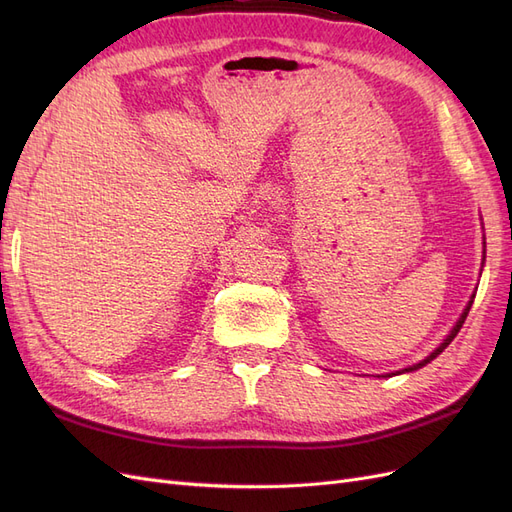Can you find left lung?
Instances as JSON below:
<instances>
[{
    "instance_id": "obj_1",
    "label": "left lung",
    "mask_w": 512,
    "mask_h": 512,
    "mask_svg": "<svg viewBox=\"0 0 512 512\" xmlns=\"http://www.w3.org/2000/svg\"><path fill=\"white\" fill-rule=\"evenodd\" d=\"M483 262H485V252H483ZM474 297H476V294H472V297H470V301H468L466 309H463V312H461V316H459V320L455 322V327L451 329V333H448V335L444 337V342H442V344H440L436 350H433L429 356H425V359H423V361H418L416 365H410V367H406V369H399V371H393V374H384V376H378V378H391V376H399V374H408V371H416V369H421V367H425L427 363H431L433 359H436V356H438L440 352H444V348H446L448 344H451L453 339L457 337L459 329L463 327V322H466V318H468V312H470V307H472V303H474Z\"/></svg>"
}]
</instances>
